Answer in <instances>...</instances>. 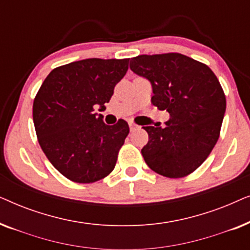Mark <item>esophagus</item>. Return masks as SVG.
<instances>
[{
  "instance_id": "obj_1",
  "label": "esophagus",
  "mask_w": 250,
  "mask_h": 250,
  "mask_svg": "<svg viewBox=\"0 0 250 250\" xmlns=\"http://www.w3.org/2000/svg\"><path fill=\"white\" fill-rule=\"evenodd\" d=\"M128 125H129V129H131V131H134V129L138 128V125L134 124V123H133V122H129Z\"/></svg>"
}]
</instances>
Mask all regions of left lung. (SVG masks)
I'll use <instances>...</instances> for the list:
<instances>
[{
  "label": "left lung",
  "mask_w": 250,
  "mask_h": 250,
  "mask_svg": "<svg viewBox=\"0 0 250 250\" xmlns=\"http://www.w3.org/2000/svg\"><path fill=\"white\" fill-rule=\"evenodd\" d=\"M129 68L152 85L151 104L169 112L165 127L143 126L149 141L141 152L153 172L180 179L194 172L220 138L227 100L207 64L181 53L142 54Z\"/></svg>",
  "instance_id": "left-lung-1"
}]
</instances>
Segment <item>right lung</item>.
<instances>
[{
  "mask_svg": "<svg viewBox=\"0 0 250 250\" xmlns=\"http://www.w3.org/2000/svg\"><path fill=\"white\" fill-rule=\"evenodd\" d=\"M128 60L92 58L54 68L34 99L41 148L54 168L73 182H97L115 168L128 124L124 119L104 124L94 108L104 109Z\"/></svg>",
  "mask_w": 250,
  "mask_h": 250,
  "instance_id": "right-lung-1",
  "label": "right lung"
}]
</instances>
